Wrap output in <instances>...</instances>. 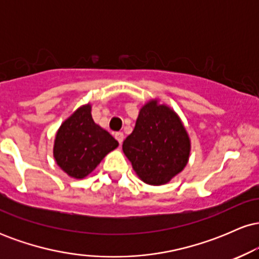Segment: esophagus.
Here are the masks:
<instances>
[{
    "label": "esophagus",
    "instance_id": "esophagus-1",
    "mask_svg": "<svg viewBox=\"0 0 259 259\" xmlns=\"http://www.w3.org/2000/svg\"><path fill=\"white\" fill-rule=\"evenodd\" d=\"M114 136H115V139L118 140V142H119V145L123 144V141H124V134L123 133H120V132L115 133Z\"/></svg>",
    "mask_w": 259,
    "mask_h": 259
}]
</instances>
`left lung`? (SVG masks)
Masks as SVG:
<instances>
[{"label": "left lung", "instance_id": "1", "mask_svg": "<svg viewBox=\"0 0 259 259\" xmlns=\"http://www.w3.org/2000/svg\"><path fill=\"white\" fill-rule=\"evenodd\" d=\"M123 151L140 179L150 185H163L185 168L190 139L177 113L150 101L140 109Z\"/></svg>", "mask_w": 259, "mask_h": 259}]
</instances>
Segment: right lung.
I'll list each match as a JSON object with an SVG mask.
<instances>
[{"instance_id": "add662e5", "label": "right lung", "mask_w": 259, "mask_h": 259, "mask_svg": "<svg viewBox=\"0 0 259 259\" xmlns=\"http://www.w3.org/2000/svg\"><path fill=\"white\" fill-rule=\"evenodd\" d=\"M118 145L111 134L95 123L91 106L86 105L76 109L59 127L53 156L69 177L82 179Z\"/></svg>"}]
</instances>
